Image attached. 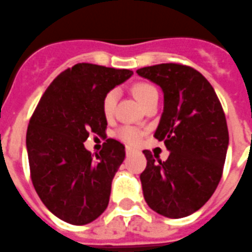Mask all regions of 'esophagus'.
Returning a JSON list of instances; mask_svg holds the SVG:
<instances>
[{"mask_svg": "<svg viewBox=\"0 0 252 252\" xmlns=\"http://www.w3.org/2000/svg\"><path fill=\"white\" fill-rule=\"evenodd\" d=\"M134 153H136V150H135L134 148H126V154H127V156H131V154H134Z\"/></svg>", "mask_w": 252, "mask_h": 252, "instance_id": "obj_1", "label": "esophagus"}]
</instances>
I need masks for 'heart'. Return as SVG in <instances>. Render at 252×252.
Here are the masks:
<instances>
[{"mask_svg": "<svg viewBox=\"0 0 252 252\" xmlns=\"http://www.w3.org/2000/svg\"><path fill=\"white\" fill-rule=\"evenodd\" d=\"M131 92L134 94V96L137 99V102L144 105L147 102H149L153 96H158V92L152 84L149 83H135L131 88ZM116 103H117V92L116 90H111L105 94L104 99H103V113L105 117L113 115L116 108ZM120 137L122 140L126 141L128 144H136L139 143L141 137V132L134 127H122L118 132Z\"/></svg>", "mask_w": 252, "mask_h": 252, "instance_id": "obj_1", "label": "heart"}]
</instances>
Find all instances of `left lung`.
<instances>
[{
    "instance_id": "obj_1",
    "label": "left lung",
    "mask_w": 252,
    "mask_h": 252,
    "mask_svg": "<svg viewBox=\"0 0 252 252\" xmlns=\"http://www.w3.org/2000/svg\"><path fill=\"white\" fill-rule=\"evenodd\" d=\"M136 72L162 88L164 107L154 137L171 152L165 162L143 152L144 199L160 216L184 218L199 210L220 181L229 143L224 112L209 81L190 66L160 63Z\"/></svg>"
}]
</instances>
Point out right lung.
I'll return each instance as SVG.
<instances>
[{"label":"right lung","instance_id":"add662e5","mask_svg":"<svg viewBox=\"0 0 252 252\" xmlns=\"http://www.w3.org/2000/svg\"><path fill=\"white\" fill-rule=\"evenodd\" d=\"M132 71L77 63L51 83L30 118L27 150L30 176L47 209L70 224L83 225L107 209L112 180L125 147L107 139L95 158L85 149L90 132L105 135V94Z\"/></svg>","mask_w":252,"mask_h":252}]
</instances>
